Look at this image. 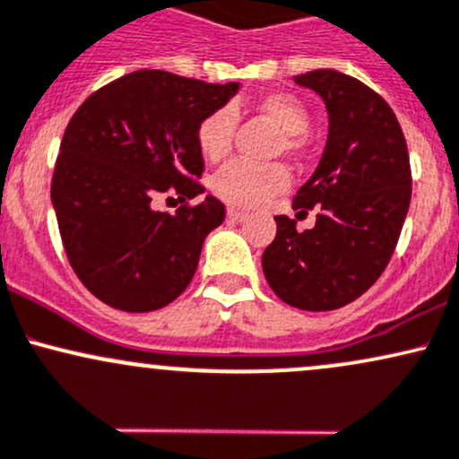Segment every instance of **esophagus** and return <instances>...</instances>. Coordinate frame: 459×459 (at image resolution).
I'll return each instance as SVG.
<instances>
[{"label": "esophagus", "instance_id": "obj_1", "mask_svg": "<svg viewBox=\"0 0 459 459\" xmlns=\"http://www.w3.org/2000/svg\"><path fill=\"white\" fill-rule=\"evenodd\" d=\"M247 216H249V214L243 212V210H236V208H230L228 210V219L230 221H245Z\"/></svg>", "mask_w": 459, "mask_h": 459}]
</instances>
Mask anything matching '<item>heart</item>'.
<instances>
[{
	"label": "heart",
	"instance_id": "b5f03b06",
	"mask_svg": "<svg viewBox=\"0 0 459 459\" xmlns=\"http://www.w3.org/2000/svg\"><path fill=\"white\" fill-rule=\"evenodd\" d=\"M257 108L284 134L280 147L297 153L303 147L301 134L310 126V115H307L306 106L297 97L286 95V92H269V95L260 97ZM234 130L236 117L230 108H221L205 117L197 130V145L204 156L212 162L223 160L231 152ZM286 186L288 171L281 164H251L236 160L221 169L212 179L216 197L223 199L225 204L240 205V208H251V205L266 202Z\"/></svg>",
	"mask_w": 459,
	"mask_h": 459
}]
</instances>
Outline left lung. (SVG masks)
I'll return each instance as SVG.
<instances>
[{
    "label": "left lung",
    "instance_id": "8db88e82",
    "mask_svg": "<svg viewBox=\"0 0 459 459\" xmlns=\"http://www.w3.org/2000/svg\"><path fill=\"white\" fill-rule=\"evenodd\" d=\"M327 110V143L292 208H316V225L275 216L262 269L299 310H338L368 290L390 262L411 199L408 145L390 108L367 84L333 69L292 77Z\"/></svg>",
    "mask_w": 459,
    "mask_h": 459
}]
</instances>
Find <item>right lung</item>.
<instances>
[{
  "mask_svg": "<svg viewBox=\"0 0 459 459\" xmlns=\"http://www.w3.org/2000/svg\"><path fill=\"white\" fill-rule=\"evenodd\" d=\"M238 91V82L208 84L143 69L92 92L71 117L51 204L66 257L100 301L152 312L186 290L225 205L205 195L171 214L152 199L175 193L186 202L204 193L193 179L204 171L197 130Z\"/></svg>",
  "mask_w": 459,
  "mask_h": 459,
  "instance_id": "add662e5",
  "label": "right lung"
}]
</instances>
